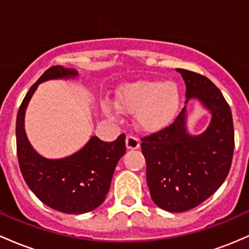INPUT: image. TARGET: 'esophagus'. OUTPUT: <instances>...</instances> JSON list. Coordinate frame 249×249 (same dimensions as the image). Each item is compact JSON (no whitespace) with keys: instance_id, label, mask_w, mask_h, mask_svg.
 I'll use <instances>...</instances> for the list:
<instances>
[{"instance_id":"34e87169","label":"esophagus","mask_w":249,"mask_h":249,"mask_svg":"<svg viewBox=\"0 0 249 249\" xmlns=\"http://www.w3.org/2000/svg\"><path fill=\"white\" fill-rule=\"evenodd\" d=\"M125 147H127V149H138L140 147V141L135 136L128 135L125 138Z\"/></svg>"}]
</instances>
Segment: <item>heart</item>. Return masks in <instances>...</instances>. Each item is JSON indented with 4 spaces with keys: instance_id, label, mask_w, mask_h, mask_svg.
<instances>
[{
    "instance_id": "heart-1",
    "label": "heart",
    "mask_w": 249,
    "mask_h": 249,
    "mask_svg": "<svg viewBox=\"0 0 249 249\" xmlns=\"http://www.w3.org/2000/svg\"><path fill=\"white\" fill-rule=\"evenodd\" d=\"M181 102L178 86L172 81L139 80L124 85L117 90L115 106L105 102L103 110L115 115L116 108L124 113H134L139 129L159 132L174 121Z\"/></svg>"
}]
</instances>
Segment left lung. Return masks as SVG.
Here are the masks:
<instances>
[{"label": "left lung", "mask_w": 249, "mask_h": 249, "mask_svg": "<svg viewBox=\"0 0 249 249\" xmlns=\"http://www.w3.org/2000/svg\"><path fill=\"white\" fill-rule=\"evenodd\" d=\"M177 71L186 83V105L197 100L212 117L205 132L193 135L185 106L169 127L141 139L150 196L158 207L172 213L196 207L219 189L230 173L234 150L233 117L220 89L203 75Z\"/></svg>", "instance_id": "1"}]
</instances>
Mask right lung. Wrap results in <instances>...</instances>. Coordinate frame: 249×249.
I'll return each instance as SVG.
<instances>
[{"label":"right lung","instance_id":"add662e5","mask_svg":"<svg viewBox=\"0 0 249 249\" xmlns=\"http://www.w3.org/2000/svg\"><path fill=\"white\" fill-rule=\"evenodd\" d=\"M77 76L75 69L49 68L29 89L16 119V147L24 181L44 205L67 214L88 213L101 205L109 192L117 162L125 153L124 134L113 142L91 136L85 147L63 159H47L32 147L24 129V116L38 85Z\"/></svg>","mask_w":249,"mask_h":249}]
</instances>
